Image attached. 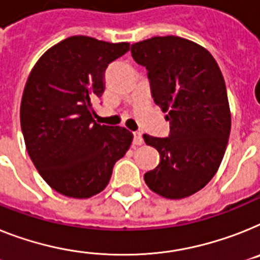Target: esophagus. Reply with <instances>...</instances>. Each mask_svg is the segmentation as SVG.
Instances as JSON below:
<instances>
[{
  "label": "esophagus",
  "instance_id": "34e87169",
  "mask_svg": "<svg viewBox=\"0 0 260 260\" xmlns=\"http://www.w3.org/2000/svg\"><path fill=\"white\" fill-rule=\"evenodd\" d=\"M141 144H143V135H141V132H135L134 145H141Z\"/></svg>",
  "mask_w": 260,
  "mask_h": 260
}]
</instances>
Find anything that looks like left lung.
Listing matches in <instances>:
<instances>
[{"instance_id": "left-lung-1", "label": "left lung", "mask_w": 260, "mask_h": 260, "mask_svg": "<svg viewBox=\"0 0 260 260\" xmlns=\"http://www.w3.org/2000/svg\"><path fill=\"white\" fill-rule=\"evenodd\" d=\"M131 54L147 69L152 98L171 125L164 139L144 135L160 153L145 184L164 198L189 197L214 177L228 147L231 113L221 69L205 47L176 36L134 43Z\"/></svg>"}]
</instances>
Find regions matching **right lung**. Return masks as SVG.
<instances>
[{"mask_svg":"<svg viewBox=\"0 0 260 260\" xmlns=\"http://www.w3.org/2000/svg\"><path fill=\"white\" fill-rule=\"evenodd\" d=\"M128 50V42L70 37L50 47L27 78L21 102L26 149L43 180L66 197L104 190L115 162L129 149L132 132L100 125L92 110L107 67Z\"/></svg>","mask_w":260,"mask_h":260,"instance_id":"obj_1","label":"right lung"}]
</instances>
